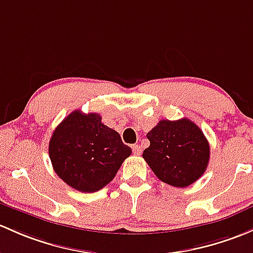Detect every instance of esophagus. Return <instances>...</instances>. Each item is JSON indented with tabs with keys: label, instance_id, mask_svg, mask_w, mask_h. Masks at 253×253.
Listing matches in <instances>:
<instances>
[{
	"label": "esophagus",
	"instance_id": "obj_1",
	"mask_svg": "<svg viewBox=\"0 0 253 253\" xmlns=\"http://www.w3.org/2000/svg\"><path fill=\"white\" fill-rule=\"evenodd\" d=\"M132 151H133L134 155H140V153H142V148H140V145L133 144L132 145Z\"/></svg>",
	"mask_w": 253,
	"mask_h": 253
}]
</instances>
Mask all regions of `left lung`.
<instances>
[{
	"label": "left lung",
	"instance_id": "8db88e82",
	"mask_svg": "<svg viewBox=\"0 0 253 253\" xmlns=\"http://www.w3.org/2000/svg\"><path fill=\"white\" fill-rule=\"evenodd\" d=\"M147 137L150 145L143 151V159L164 183L185 188L206 171L210 144L189 119L161 120Z\"/></svg>",
	"mask_w": 253,
	"mask_h": 253
}]
</instances>
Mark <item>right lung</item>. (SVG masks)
<instances>
[{"label": "right lung", "mask_w": 253, "mask_h": 253, "mask_svg": "<svg viewBox=\"0 0 253 253\" xmlns=\"http://www.w3.org/2000/svg\"><path fill=\"white\" fill-rule=\"evenodd\" d=\"M48 153L55 173L69 187L94 193L114 179L132 150L99 114L75 110L54 129Z\"/></svg>", "instance_id": "add662e5"}]
</instances>
